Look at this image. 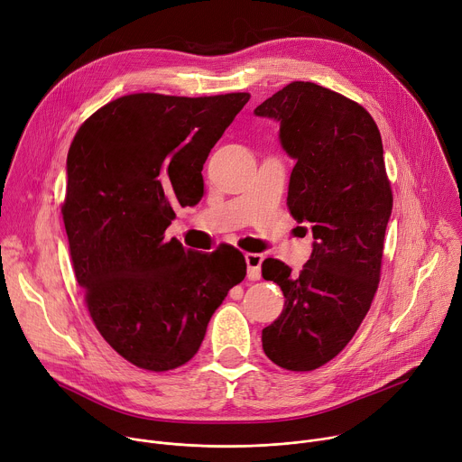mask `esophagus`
I'll list each match as a JSON object with an SVG mask.
<instances>
[{"label":"esophagus","instance_id":"obj_1","mask_svg":"<svg viewBox=\"0 0 462 462\" xmlns=\"http://www.w3.org/2000/svg\"><path fill=\"white\" fill-rule=\"evenodd\" d=\"M245 262H246V278L248 280H260L262 278V262H263V256L262 254H245Z\"/></svg>","mask_w":462,"mask_h":462}]
</instances>
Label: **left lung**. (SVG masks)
Masks as SVG:
<instances>
[{
    "label": "left lung",
    "instance_id": "obj_1",
    "mask_svg": "<svg viewBox=\"0 0 462 462\" xmlns=\"http://www.w3.org/2000/svg\"><path fill=\"white\" fill-rule=\"evenodd\" d=\"M280 123V143L295 160L287 206L311 223L313 253L300 274L280 260L262 265L285 308L262 331L263 352L285 370H315L354 337L380 283L393 212L382 134L356 101L295 80L254 110Z\"/></svg>",
    "mask_w": 462,
    "mask_h": 462
}]
</instances>
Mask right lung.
I'll return each mask as SVG.
<instances>
[{
  "instance_id": "obj_1",
  "label": "right lung",
  "mask_w": 462,
  "mask_h": 462,
  "mask_svg": "<svg viewBox=\"0 0 462 462\" xmlns=\"http://www.w3.org/2000/svg\"><path fill=\"white\" fill-rule=\"evenodd\" d=\"M248 99L123 96L69 145L62 219L75 278L103 339L140 368L188 363L246 274L237 248L202 254L163 232L179 204L200 200L202 165Z\"/></svg>"
}]
</instances>
